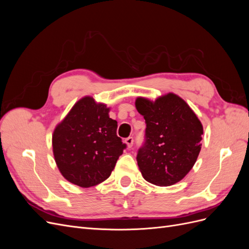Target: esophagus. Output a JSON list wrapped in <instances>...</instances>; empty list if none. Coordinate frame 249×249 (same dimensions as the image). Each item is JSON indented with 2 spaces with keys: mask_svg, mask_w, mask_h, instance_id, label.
Wrapping results in <instances>:
<instances>
[{
  "mask_svg": "<svg viewBox=\"0 0 249 249\" xmlns=\"http://www.w3.org/2000/svg\"><path fill=\"white\" fill-rule=\"evenodd\" d=\"M124 142H125V144H126L127 148H131V147L133 146V142H134V139H133L132 137H129V138H126V139L124 140Z\"/></svg>",
  "mask_w": 249,
  "mask_h": 249,
  "instance_id": "1",
  "label": "esophagus"
}]
</instances>
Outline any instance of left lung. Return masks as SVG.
<instances>
[{
	"label": "left lung",
	"mask_w": 249,
	"mask_h": 249,
	"mask_svg": "<svg viewBox=\"0 0 249 249\" xmlns=\"http://www.w3.org/2000/svg\"><path fill=\"white\" fill-rule=\"evenodd\" d=\"M135 106L146 123L145 143L137 155L142 177L157 186L177 184L197 160L203 134L200 120L172 92L155 101L139 96Z\"/></svg>",
	"instance_id": "obj_1"
}]
</instances>
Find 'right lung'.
<instances>
[{"mask_svg":"<svg viewBox=\"0 0 249 249\" xmlns=\"http://www.w3.org/2000/svg\"><path fill=\"white\" fill-rule=\"evenodd\" d=\"M110 108L84 96L73 105L52 136L53 154L60 173L70 183L89 188L106 180L125 144L117 135Z\"/></svg>","mask_w":249,"mask_h":249,"instance_id":"right-lung-1","label":"right lung"}]
</instances>
